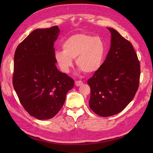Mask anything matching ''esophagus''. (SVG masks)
<instances>
[{
	"label": "esophagus",
	"mask_w": 153,
	"mask_h": 153,
	"mask_svg": "<svg viewBox=\"0 0 153 153\" xmlns=\"http://www.w3.org/2000/svg\"><path fill=\"white\" fill-rule=\"evenodd\" d=\"M75 85H76L77 87L82 86L83 85V82L82 81H76V82H75Z\"/></svg>",
	"instance_id": "obj_1"
}]
</instances>
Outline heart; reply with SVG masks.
Listing matches in <instances>:
<instances>
[{"mask_svg":"<svg viewBox=\"0 0 153 153\" xmlns=\"http://www.w3.org/2000/svg\"><path fill=\"white\" fill-rule=\"evenodd\" d=\"M62 51L54 53V60L63 73L70 71L76 58V66L83 72L92 74L102 66L106 47L100 37L79 33L70 35L62 44Z\"/></svg>","mask_w":153,"mask_h":153,"instance_id":"1","label":"heart"}]
</instances>
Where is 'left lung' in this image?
Listing matches in <instances>:
<instances>
[{
	"instance_id": "1",
	"label": "left lung",
	"mask_w": 153,
	"mask_h": 153,
	"mask_svg": "<svg viewBox=\"0 0 153 153\" xmlns=\"http://www.w3.org/2000/svg\"><path fill=\"white\" fill-rule=\"evenodd\" d=\"M108 53L100 69L87 81L91 88L89 107L97 115L116 114L130 102L138 89L140 65L130 42L114 29Z\"/></svg>"
}]
</instances>
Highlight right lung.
<instances>
[{
	"mask_svg": "<svg viewBox=\"0 0 153 153\" xmlns=\"http://www.w3.org/2000/svg\"><path fill=\"white\" fill-rule=\"evenodd\" d=\"M58 26L33 31L16 48L13 86L22 106L38 120H48L59 112L74 81L58 70L54 43Z\"/></svg>",
	"mask_w": 153,
	"mask_h": 153,
	"instance_id": "obj_1",
	"label": "right lung"
}]
</instances>
